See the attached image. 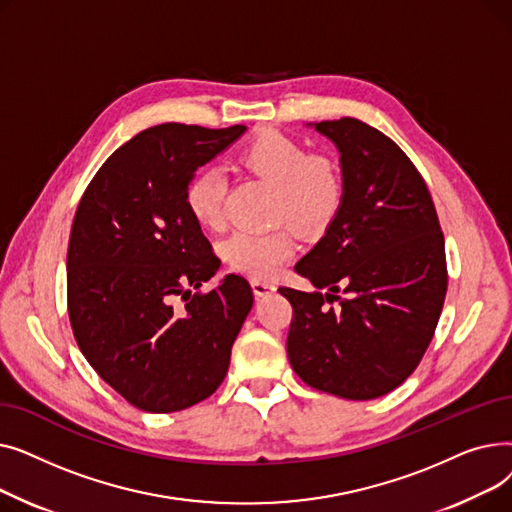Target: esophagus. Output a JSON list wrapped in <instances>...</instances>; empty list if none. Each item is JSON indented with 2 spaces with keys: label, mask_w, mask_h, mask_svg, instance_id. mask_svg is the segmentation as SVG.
Wrapping results in <instances>:
<instances>
[{
  "label": "esophagus",
  "mask_w": 512,
  "mask_h": 512,
  "mask_svg": "<svg viewBox=\"0 0 512 512\" xmlns=\"http://www.w3.org/2000/svg\"><path fill=\"white\" fill-rule=\"evenodd\" d=\"M251 286H253L255 297H270V294L276 292V284L270 280H263V278H253Z\"/></svg>",
  "instance_id": "34e87169"
}]
</instances>
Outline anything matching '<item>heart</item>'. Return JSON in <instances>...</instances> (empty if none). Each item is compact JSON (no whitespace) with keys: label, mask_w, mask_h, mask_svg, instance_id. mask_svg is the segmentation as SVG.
<instances>
[{"label":"heart","mask_w":512,"mask_h":512,"mask_svg":"<svg viewBox=\"0 0 512 512\" xmlns=\"http://www.w3.org/2000/svg\"><path fill=\"white\" fill-rule=\"evenodd\" d=\"M242 164L278 186L276 215L303 230L326 226L340 209L344 182L336 161L315 155L303 141L267 128L249 141L240 155ZM226 174L218 166L199 168L186 182L184 203L193 220L211 232L226 226ZM297 242L288 230H236L220 253L234 272L249 278H270L294 255Z\"/></svg>","instance_id":"heart-1"}]
</instances>
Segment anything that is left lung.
Instances as JSON below:
<instances>
[{"label": "left lung", "instance_id": "left-lung-1", "mask_svg": "<svg viewBox=\"0 0 512 512\" xmlns=\"http://www.w3.org/2000/svg\"><path fill=\"white\" fill-rule=\"evenodd\" d=\"M311 126L340 151L344 197L294 265L317 290L278 288L292 305L288 361L315 390L371 400L405 382L434 338L448 288L444 234L425 180L384 132L357 118ZM330 298L338 310L323 307Z\"/></svg>", "mask_w": 512, "mask_h": 512}]
</instances>
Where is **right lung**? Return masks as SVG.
<instances>
[{"label":"right lung","mask_w":512,"mask_h":512,"mask_svg":"<svg viewBox=\"0 0 512 512\" xmlns=\"http://www.w3.org/2000/svg\"><path fill=\"white\" fill-rule=\"evenodd\" d=\"M247 126L159 124L116 149L78 203L68 242V315L85 359L132 407L174 413L224 382L253 290L220 270L184 203L197 168Z\"/></svg>","instance_id":"right-lung-1"}]
</instances>
